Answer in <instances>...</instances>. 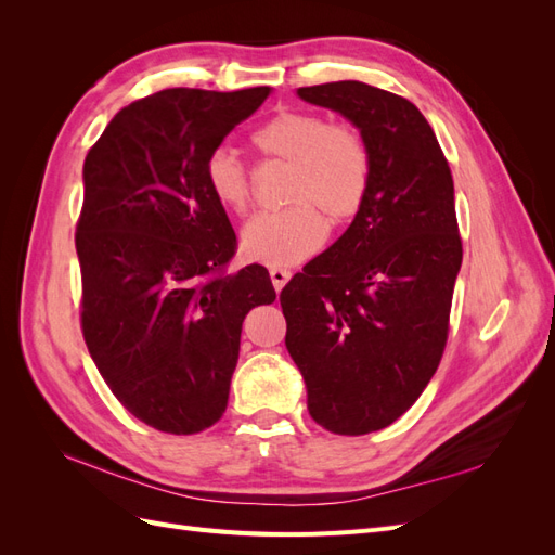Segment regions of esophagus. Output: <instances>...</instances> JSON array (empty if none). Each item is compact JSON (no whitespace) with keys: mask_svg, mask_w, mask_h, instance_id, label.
I'll use <instances>...</instances> for the list:
<instances>
[{"mask_svg":"<svg viewBox=\"0 0 555 555\" xmlns=\"http://www.w3.org/2000/svg\"><path fill=\"white\" fill-rule=\"evenodd\" d=\"M271 280H273L275 292H280L284 284L292 280V271H287V268H271Z\"/></svg>","mask_w":555,"mask_h":555,"instance_id":"esophagus-1","label":"esophagus"}]
</instances>
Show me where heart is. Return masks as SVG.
<instances>
[{
  "instance_id": "heart-1",
  "label": "heart",
  "mask_w": 555,
  "mask_h": 555,
  "mask_svg": "<svg viewBox=\"0 0 555 555\" xmlns=\"http://www.w3.org/2000/svg\"><path fill=\"white\" fill-rule=\"evenodd\" d=\"M263 157L289 162L287 201L292 206L251 217L241 249L251 261L273 268L312 257L328 236V222L354 217L371 192L373 155L354 127L331 125L324 115L284 111L251 137ZM206 182L227 210L245 212L251 201L247 166L224 147L208 155Z\"/></svg>"
}]
</instances>
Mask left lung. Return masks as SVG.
Instances as JSON below:
<instances>
[{
  "label": "left lung",
  "instance_id": "1",
  "mask_svg": "<svg viewBox=\"0 0 555 555\" xmlns=\"http://www.w3.org/2000/svg\"><path fill=\"white\" fill-rule=\"evenodd\" d=\"M359 127L373 155L354 222L280 294L308 410L338 435L405 414L444 354L463 243L435 131L405 96L359 80L298 88Z\"/></svg>",
  "mask_w": 555,
  "mask_h": 555
}]
</instances>
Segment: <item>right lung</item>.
Here are the masks:
<instances>
[{"mask_svg":"<svg viewBox=\"0 0 555 555\" xmlns=\"http://www.w3.org/2000/svg\"><path fill=\"white\" fill-rule=\"evenodd\" d=\"M268 94H150L113 117L82 164V338L122 408L162 433L220 422L243 319L275 300L263 266L227 273L238 241L204 173Z\"/></svg>","mask_w":555,"mask_h":555,"instance_id":"1","label":"right lung"}]
</instances>
